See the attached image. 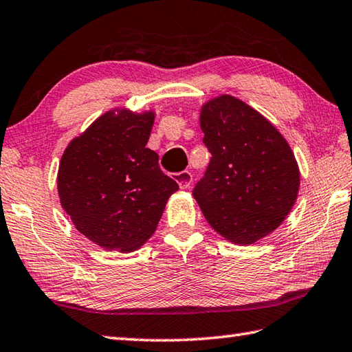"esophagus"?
I'll return each mask as SVG.
<instances>
[{"instance_id":"obj_1","label":"esophagus","mask_w":352,"mask_h":352,"mask_svg":"<svg viewBox=\"0 0 352 352\" xmlns=\"http://www.w3.org/2000/svg\"><path fill=\"white\" fill-rule=\"evenodd\" d=\"M175 182L180 186V189H188L192 183V174L189 170H182L175 174Z\"/></svg>"}]
</instances>
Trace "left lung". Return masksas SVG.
Segmentation results:
<instances>
[{
	"label": "left lung",
	"mask_w": 352,
	"mask_h": 352,
	"mask_svg": "<svg viewBox=\"0 0 352 352\" xmlns=\"http://www.w3.org/2000/svg\"><path fill=\"white\" fill-rule=\"evenodd\" d=\"M199 126L212 158L194 198L223 238L254 244L278 229L298 198L300 174L290 144L263 114L229 94L204 103Z\"/></svg>",
	"instance_id": "1"
}]
</instances>
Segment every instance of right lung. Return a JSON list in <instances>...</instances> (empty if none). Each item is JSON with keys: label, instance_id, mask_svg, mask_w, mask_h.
Instances as JSON below:
<instances>
[{"label": "right lung", "instance_id": "1", "mask_svg": "<svg viewBox=\"0 0 352 352\" xmlns=\"http://www.w3.org/2000/svg\"><path fill=\"white\" fill-rule=\"evenodd\" d=\"M154 111L126 108L100 116L62 154L60 206L76 229L105 250L129 253L155 232L177 182L146 148Z\"/></svg>", "mask_w": 352, "mask_h": 352}]
</instances>
